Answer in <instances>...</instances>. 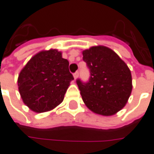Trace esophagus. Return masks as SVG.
<instances>
[{"label": "esophagus", "instance_id": "esophagus-1", "mask_svg": "<svg viewBox=\"0 0 154 154\" xmlns=\"http://www.w3.org/2000/svg\"><path fill=\"white\" fill-rule=\"evenodd\" d=\"M78 76H79V72L77 71V72H75V74H74V78H75V79H77V78H78Z\"/></svg>", "mask_w": 154, "mask_h": 154}]
</instances>
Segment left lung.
Masks as SVG:
<instances>
[{
    "instance_id": "obj_1",
    "label": "left lung",
    "mask_w": 154,
    "mask_h": 154,
    "mask_svg": "<svg viewBox=\"0 0 154 154\" xmlns=\"http://www.w3.org/2000/svg\"><path fill=\"white\" fill-rule=\"evenodd\" d=\"M82 54L91 73L86 83L76 80L83 101L96 114L114 115L125 106L131 95V71L107 47H91Z\"/></svg>"
}]
</instances>
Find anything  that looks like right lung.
Wrapping results in <instances>:
<instances>
[{"instance_id":"add662e5","label":"right lung","mask_w":154,"mask_h":154,"mask_svg":"<svg viewBox=\"0 0 154 154\" xmlns=\"http://www.w3.org/2000/svg\"><path fill=\"white\" fill-rule=\"evenodd\" d=\"M74 77L69 61L56 49L41 51L20 72L17 83L22 100L32 111H51L63 101Z\"/></svg>"}]
</instances>
